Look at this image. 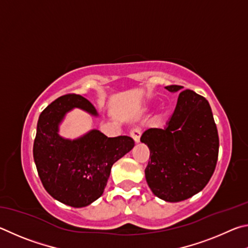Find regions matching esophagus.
Listing matches in <instances>:
<instances>
[{
  "mask_svg": "<svg viewBox=\"0 0 248 248\" xmlns=\"http://www.w3.org/2000/svg\"><path fill=\"white\" fill-rule=\"evenodd\" d=\"M140 135H141V131L140 128H133L131 131V137L134 140L135 142H140Z\"/></svg>",
  "mask_w": 248,
  "mask_h": 248,
  "instance_id": "obj_1",
  "label": "esophagus"
}]
</instances>
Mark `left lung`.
Listing matches in <instances>:
<instances>
[{
	"label": "left lung",
	"mask_w": 248,
	"mask_h": 248,
	"mask_svg": "<svg viewBox=\"0 0 248 248\" xmlns=\"http://www.w3.org/2000/svg\"><path fill=\"white\" fill-rule=\"evenodd\" d=\"M183 87L167 86L171 93ZM140 141L150 150L145 175L155 196L177 202L203 189L218 161L219 136L209 102L193 90L179 94L164 128H149Z\"/></svg>",
	"instance_id": "8db88e82"
}]
</instances>
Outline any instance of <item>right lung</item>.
Segmentation results:
<instances>
[{"label":"right lung","mask_w":248,"mask_h":248,"mask_svg":"<svg viewBox=\"0 0 248 248\" xmlns=\"http://www.w3.org/2000/svg\"><path fill=\"white\" fill-rule=\"evenodd\" d=\"M74 108L98 116L93 104L79 94L54 100L39 116L33 159L46 192L65 205L81 208L101 196L112 166L135 144L128 136L107 137L97 129L74 140L61 137L59 125Z\"/></svg>","instance_id":"right-lung-1"}]
</instances>
